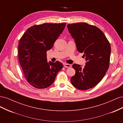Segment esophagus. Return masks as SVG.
Instances as JSON below:
<instances>
[{
    "instance_id": "esophagus-1",
    "label": "esophagus",
    "mask_w": 123,
    "mask_h": 123,
    "mask_svg": "<svg viewBox=\"0 0 123 123\" xmlns=\"http://www.w3.org/2000/svg\"><path fill=\"white\" fill-rule=\"evenodd\" d=\"M64 66L65 67H66V68H70V67H71V65L68 64H66H66H64Z\"/></svg>"
}]
</instances>
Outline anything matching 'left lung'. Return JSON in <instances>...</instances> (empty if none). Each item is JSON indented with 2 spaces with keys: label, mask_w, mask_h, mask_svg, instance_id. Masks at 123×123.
Returning <instances> with one entry per match:
<instances>
[{
  "label": "left lung",
  "mask_w": 123,
  "mask_h": 123,
  "mask_svg": "<svg viewBox=\"0 0 123 123\" xmlns=\"http://www.w3.org/2000/svg\"><path fill=\"white\" fill-rule=\"evenodd\" d=\"M69 33L75 40L77 51L83 53L86 62L82 67L74 64L75 74L71 79L74 87L85 90L98 85L109 68L111 46L104 33L86 23L68 24Z\"/></svg>",
  "instance_id": "left-lung-1"
}]
</instances>
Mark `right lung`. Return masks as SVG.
<instances>
[{"instance_id":"1","label":"right lung","mask_w":123,"mask_h":123,"mask_svg":"<svg viewBox=\"0 0 123 123\" xmlns=\"http://www.w3.org/2000/svg\"><path fill=\"white\" fill-rule=\"evenodd\" d=\"M66 25L44 23L33 25L20 39L18 59L26 80L33 87H49L62 68V64L58 61L47 62L46 53L53 47Z\"/></svg>"}]
</instances>
